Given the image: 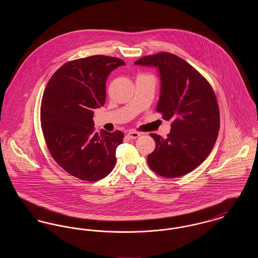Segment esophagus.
Returning <instances> with one entry per match:
<instances>
[{"label": "esophagus", "instance_id": "34e87169", "mask_svg": "<svg viewBox=\"0 0 258 258\" xmlns=\"http://www.w3.org/2000/svg\"><path fill=\"white\" fill-rule=\"evenodd\" d=\"M127 136H128V138H131V139H135V138H137V137H139L140 136V133H137V132H130V133H127Z\"/></svg>", "mask_w": 258, "mask_h": 258}]
</instances>
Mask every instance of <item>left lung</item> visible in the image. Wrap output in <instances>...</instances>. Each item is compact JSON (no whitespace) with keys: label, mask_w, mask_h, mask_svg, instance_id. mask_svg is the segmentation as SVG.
I'll return each instance as SVG.
<instances>
[{"label":"left lung","mask_w":258,"mask_h":258,"mask_svg":"<svg viewBox=\"0 0 258 258\" xmlns=\"http://www.w3.org/2000/svg\"><path fill=\"white\" fill-rule=\"evenodd\" d=\"M135 63L158 68L161 87L157 111L171 121L166 138L150 135L156 149L148 156V165L164 178L195 170L210 155L219 135L220 109L213 88L192 66L172 53L145 56Z\"/></svg>","instance_id":"left-lung-1"}]
</instances>
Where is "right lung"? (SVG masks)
<instances>
[{
    "instance_id": "right-lung-1",
    "label": "right lung",
    "mask_w": 258,
    "mask_h": 258,
    "mask_svg": "<svg viewBox=\"0 0 258 258\" xmlns=\"http://www.w3.org/2000/svg\"><path fill=\"white\" fill-rule=\"evenodd\" d=\"M123 64L119 58L103 55L68 61L44 90L40 122L46 146L61 168L80 180H101L116 164L123 134L96 133L93 117L94 109L105 102L108 75Z\"/></svg>"
}]
</instances>
